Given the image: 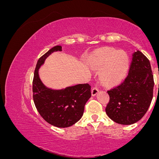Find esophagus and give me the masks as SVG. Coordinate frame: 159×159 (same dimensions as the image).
Returning <instances> with one entry per match:
<instances>
[{"label": "esophagus", "instance_id": "obj_1", "mask_svg": "<svg viewBox=\"0 0 159 159\" xmlns=\"http://www.w3.org/2000/svg\"><path fill=\"white\" fill-rule=\"evenodd\" d=\"M98 93H99V89L97 87H94V88L91 89V94H92V96H96Z\"/></svg>", "mask_w": 159, "mask_h": 159}]
</instances>
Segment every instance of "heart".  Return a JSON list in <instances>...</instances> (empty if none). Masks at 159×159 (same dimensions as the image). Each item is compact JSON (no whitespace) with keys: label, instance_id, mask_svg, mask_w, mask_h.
<instances>
[{"label":"heart","instance_id":"obj_1","mask_svg":"<svg viewBox=\"0 0 159 159\" xmlns=\"http://www.w3.org/2000/svg\"><path fill=\"white\" fill-rule=\"evenodd\" d=\"M93 70H99L100 79L107 85L121 84L127 77L129 68V57L123 50L102 48L89 58Z\"/></svg>","mask_w":159,"mask_h":159}]
</instances>
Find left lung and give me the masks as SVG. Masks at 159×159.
I'll use <instances>...</instances> for the list:
<instances>
[{
	"instance_id": "left-lung-1",
	"label": "left lung",
	"mask_w": 159,
	"mask_h": 159,
	"mask_svg": "<svg viewBox=\"0 0 159 159\" xmlns=\"http://www.w3.org/2000/svg\"><path fill=\"white\" fill-rule=\"evenodd\" d=\"M153 75L149 60L139 50L133 53L126 79L107 91V115L120 125H132L141 119L153 99Z\"/></svg>"
}]
</instances>
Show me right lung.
<instances>
[{"instance_id":"1","label":"right lung","mask_w":159,"mask_h":159,"mask_svg":"<svg viewBox=\"0 0 159 159\" xmlns=\"http://www.w3.org/2000/svg\"><path fill=\"white\" fill-rule=\"evenodd\" d=\"M62 51V47L51 48L37 61L33 79V99L38 112L49 124L57 127H68L82 117L84 107L91 97L89 84H78L54 90L46 87L40 80L39 69L52 52Z\"/></svg>"}]
</instances>
